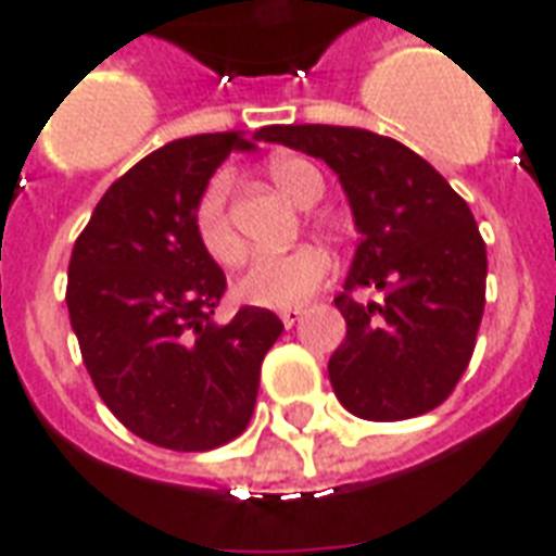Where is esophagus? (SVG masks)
<instances>
[{
	"label": "esophagus",
	"mask_w": 556,
	"mask_h": 556,
	"mask_svg": "<svg viewBox=\"0 0 556 556\" xmlns=\"http://www.w3.org/2000/svg\"><path fill=\"white\" fill-rule=\"evenodd\" d=\"M279 318H282V325H286V328H294V325L304 318V309H298V306H294V309H282Z\"/></svg>",
	"instance_id": "34e87169"
}]
</instances>
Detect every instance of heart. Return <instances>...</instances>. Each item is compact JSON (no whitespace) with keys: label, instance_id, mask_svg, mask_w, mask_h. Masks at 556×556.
<instances>
[{"label":"heart","instance_id":"b5f03b06","mask_svg":"<svg viewBox=\"0 0 556 556\" xmlns=\"http://www.w3.org/2000/svg\"><path fill=\"white\" fill-rule=\"evenodd\" d=\"M267 174L279 192H286L301 207L316 204L325 192L321 170L301 156L274 159L267 165ZM228 189H231V177L225 170L213 174L192 211V228L201 250L223 267L238 265L243 255V240L228 213ZM331 252L318 243H301L282 255H258L255 262H250V267L235 282V294L243 304L291 309L306 304L331 279Z\"/></svg>","mask_w":556,"mask_h":556}]
</instances>
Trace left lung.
Instances as JSON below:
<instances>
[{
    "instance_id": "1",
    "label": "left lung",
    "mask_w": 556,
    "mask_h": 556,
    "mask_svg": "<svg viewBox=\"0 0 556 556\" xmlns=\"http://www.w3.org/2000/svg\"><path fill=\"white\" fill-rule=\"evenodd\" d=\"M265 141L325 159L343 184L358 252L333 298L345 340L328 361L337 400L367 421H403L448 400L469 367L488 252L467 201L394 138L349 126H270ZM376 285L386 305L354 291Z\"/></svg>"
}]
</instances>
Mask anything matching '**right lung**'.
Wrapping results in <instances>:
<instances>
[{
  "label": "right lung",
  "mask_w": 556,
  "mask_h": 556,
  "mask_svg": "<svg viewBox=\"0 0 556 556\" xmlns=\"http://www.w3.org/2000/svg\"><path fill=\"white\" fill-rule=\"evenodd\" d=\"M250 147L243 131L165 143L114 180L72 250L65 304L89 379L116 421L159 448L238 440L282 333L265 306L213 321L228 282L192 228L213 170Z\"/></svg>",
  "instance_id": "add662e5"
}]
</instances>
